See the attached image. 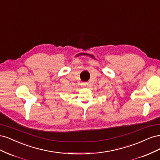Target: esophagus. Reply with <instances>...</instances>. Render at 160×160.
I'll return each mask as SVG.
<instances>
[{
    "label": "esophagus",
    "mask_w": 160,
    "mask_h": 160,
    "mask_svg": "<svg viewBox=\"0 0 160 160\" xmlns=\"http://www.w3.org/2000/svg\"><path fill=\"white\" fill-rule=\"evenodd\" d=\"M82 85H83V87H85V88H88V87L89 86V83H82Z\"/></svg>",
    "instance_id": "obj_1"
}]
</instances>
